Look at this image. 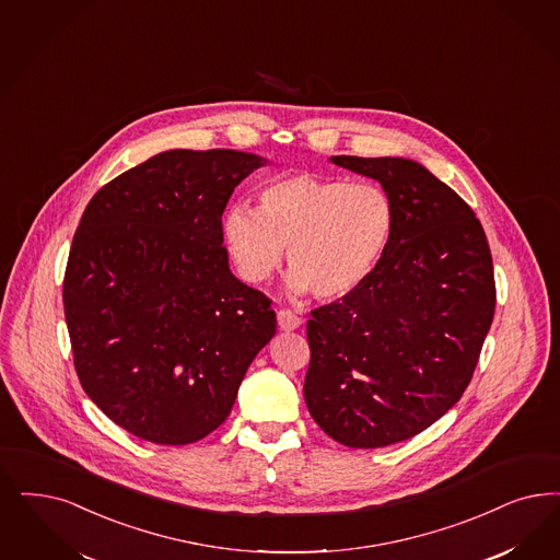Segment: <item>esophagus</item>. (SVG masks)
Masks as SVG:
<instances>
[{"label": "esophagus", "instance_id": "1", "mask_svg": "<svg viewBox=\"0 0 560 560\" xmlns=\"http://www.w3.org/2000/svg\"><path fill=\"white\" fill-rule=\"evenodd\" d=\"M277 323L283 330H295V328L302 327V318L291 310H279L277 312Z\"/></svg>", "mask_w": 560, "mask_h": 560}]
</instances>
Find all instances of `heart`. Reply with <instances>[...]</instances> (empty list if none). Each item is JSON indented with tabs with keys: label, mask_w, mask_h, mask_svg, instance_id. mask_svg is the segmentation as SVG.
I'll return each instance as SVG.
<instances>
[{
	"label": "heart",
	"mask_w": 560,
	"mask_h": 560,
	"mask_svg": "<svg viewBox=\"0 0 560 560\" xmlns=\"http://www.w3.org/2000/svg\"><path fill=\"white\" fill-rule=\"evenodd\" d=\"M397 209L385 186L288 175L258 190L256 211L235 205L221 230L240 275L265 283L288 248L290 290L341 300L360 290L390 246Z\"/></svg>",
	"instance_id": "heart-1"
}]
</instances>
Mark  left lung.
Wrapping results in <instances>:
<instances>
[{
    "instance_id": "8db88e82",
    "label": "left lung",
    "mask_w": 560,
    "mask_h": 560,
    "mask_svg": "<svg viewBox=\"0 0 560 560\" xmlns=\"http://www.w3.org/2000/svg\"><path fill=\"white\" fill-rule=\"evenodd\" d=\"M378 179L397 223L378 269L348 298L312 310L304 399L351 448L401 443L462 399L494 318L482 223L459 194L401 156H332Z\"/></svg>"
}]
</instances>
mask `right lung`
<instances>
[{
    "mask_svg": "<svg viewBox=\"0 0 560 560\" xmlns=\"http://www.w3.org/2000/svg\"><path fill=\"white\" fill-rule=\"evenodd\" d=\"M265 163L165 151L82 212L63 275L78 381L142 441L196 443L223 424L277 330L269 298L233 277L221 230L233 188Z\"/></svg>",
    "mask_w": 560,
    "mask_h": 560,
    "instance_id": "obj_1",
    "label": "right lung"
}]
</instances>
